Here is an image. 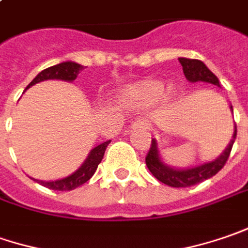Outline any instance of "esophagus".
I'll return each mask as SVG.
<instances>
[{
    "instance_id": "34e87169",
    "label": "esophagus",
    "mask_w": 248,
    "mask_h": 248,
    "mask_svg": "<svg viewBox=\"0 0 248 248\" xmlns=\"http://www.w3.org/2000/svg\"><path fill=\"white\" fill-rule=\"evenodd\" d=\"M148 126H150V124H147L145 121L139 119V121H136V122L132 124V129H133V130H136V129H143V130H144V129H148Z\"/></svg>"
}]
</instances>
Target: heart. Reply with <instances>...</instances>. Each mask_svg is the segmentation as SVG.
Instances as JSON below:
<instances>
[{"label":"heart","instance_id":"obj_1","mask_svg":"<svg viewBox=\"0 0 248 248\" xmlns=\"http://www.w3.org/2000/svg\"><path fill=\"white\" fill-rule=\"evenodd\" d=\"M176 95H178L176 86L170 84L167 90H164L162 81L155 79H144L132 83L126 86L121 93V97L124 103L132 104L140 108L154 105L158 100H161V97L164 100H172Z\"/></svg>","mask_w":248,"mask_h":248}]
</instances>
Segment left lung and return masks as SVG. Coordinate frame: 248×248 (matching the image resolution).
Segmentation results:
<instances>
[{
	"label": "left lung",
	"instance_id": "8db88e82",
	"mask_svg": "<svg viewBox=\"0 0 248 248\" xmlns=\"http://www.w3.org/2000/svg\"><path fill=\"white\" fill-rule=\"evenodd\" d=\"M180 65L183 66V73L186 76V79L191 83L196 81H205V83H211L215 84L218 87L219 86V80L218 78L211 72L204 62L199 60H188V58H179ZM231 111L233 113V108L231 105ZM236 135H237V129L234 124V132L232 136L231 143L225 148V151L222 153L218 158H215L214 161H208L204 164H200L196 167L190 168H175L170 167L164 162V159L161 158L159 150H158V143L155 139H153V143L150 147V151L145 156V165L150 169V172L155 176L159 182L165 183L170 187H190L194 186L200 182H204L207 179L212 178L214 175H217L221 170L223 165L226 164L228 158L231 155L232 147L236 140Z\"/></svg>",
	"mask_w": 248,
	"mask_h": 248
}]
</instances>
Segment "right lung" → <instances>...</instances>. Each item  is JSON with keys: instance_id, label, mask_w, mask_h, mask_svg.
Instances as JSON below:
<instances>
[{"instance_id": "right-lung-1", "label": "right lung", "mask_w": 248, "mask_h": 248, "mask_svg": "<svg viewBox=\"0 0 248 248\" xmlns=\"http://www.w3.org/2000/svg\"><path fill=\"white\" fill-rule=\"evenodd\" d=\"M84 66L80 63L72 62V61H66V62H61L54 66H49L47 69L41 70L37 76L33 80L29 83L26 90L29 87L37 84L40 81L44 80H63V81H73L79 72L83 69ZM111 143V140L104 141L97 147H94L92 151L89 153L87 158L84 159V162L81 164V167L75 170L73 173H70L69 176H65L62 179H57V180H38V179H33L34 182H37L40 185H43L44 187H48L51 190H60V191H66V190H73V188L79 187L81 185H84L89 179L94 175V172L97 170L98 164L103 159L104 153L107 150L108 144Z\"/></svg>"}]
</instances>
